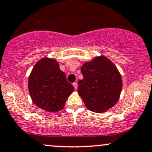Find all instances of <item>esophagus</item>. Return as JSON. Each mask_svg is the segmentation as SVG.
I'll use <instances>...</instances> for the list:
<instances>
[{
    "instance_id": "esophagus-1",
    "label": "esophagus",
    "mask_w": 152,
    "mask_h": 152,
    "mask_svg": "<svg viewBox=\"0 0 152 152\" xmlns=\"http://www.w3.org/2000/svg\"><path fill=\"white\" fill-rule=\"evenodd\" d=\"M73 86H74L75 89H76V90L77 89L78 85H77V83H76V82H74V83H73Z\"/></svg>"
}]
</instances>
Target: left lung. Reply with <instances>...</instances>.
Masks as SVG:
<instances>
[{"label":"left lung","mask_w":152,"mask_h":152,"mask_svg":"<svg viewBox=\"0 0 152 152\" xmlns=\"http://www.w3.org/2000/svg\"><path fill=\"white\" fill-rule=\"evenodd\" d=\"M83 78L78 82V93L90 111L103 113L114 106L122 88L117 68L104 56L86 62L81 68Z\"/></svg>","instance_id":"8db88e82"}]
</instances>
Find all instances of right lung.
I'll return each mask as SVG.
<instances>
[{
    "instance_id": "right-lung-1",
    "label": "right lung",
    "mask_w": 152,
    "mask_h": 152,
    "mask_svg": "<svg viewBox=\"0 0 152 152\" xmlns=\"http://www.w3.org/2000/svg\"><path fill=\"white\" fill-rule=\"evenodd\" d=\"M28 90L33 102L40 109L57 112L65 106L74 88L53 58H43L34 66L28 78Z\"/></svg>"
}]
</instances>
